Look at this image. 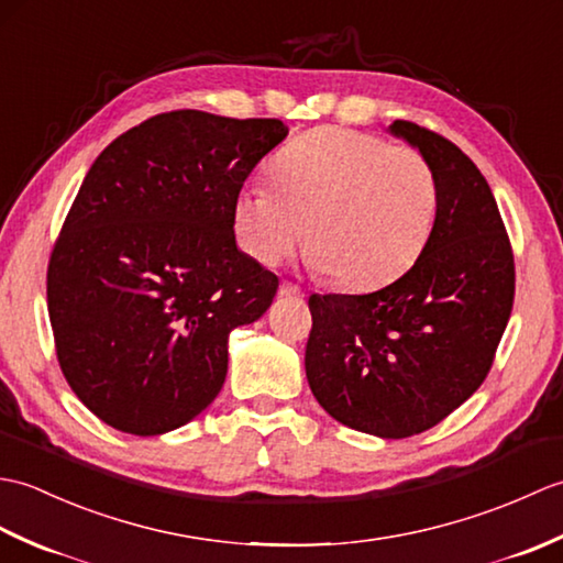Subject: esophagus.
<instances>
[{
    "mask_svg": "<svg viewBox=\"0 0 563 563\" xmlns=\"http://www.w3.org/2000/svg\"><path fill=\"white\" fill-rule=\"evenodd\" d=\"M280 297H305V290L297 288L292 283H283L280 285Z\"/></svg>",
    "mask_w": 563,
    "mask_h": 563,
    "instance_id": "obj_1",
    "label": "esophagus"
}]
</instances>
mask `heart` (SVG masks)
Listing matches in <instances>:
<instances>
[{"label": "heart", "instance_id": "heart-1", "mask_svg": "<svg viewBox=\"0 0 563 563\" xmlns=\"http://www.w3.org/2000/svg\"><path fill=\"white\" fill-rule=\"evenodd\" d=\"M268 176L273 194L249 186L232 208L236 242L261 266H280L307 234L317 271L369 290L409 271L433 234L438 178L416 150L319 128L275 154Z\"/></svg>", "mask_w": 563, "mask_h": 563}]
</instances>
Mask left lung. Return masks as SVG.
Returning <instances> with one entry per match:
<instances>
[{
    "label": "left lung",
    "instance_id": "8db88e82",
    "mask_svg": "<svg viewBox=\"0 0 563 563\" xmlns=\"http://www.w3.org/2000/svg\"><path fill=\"white\" fill-rule=\"evenodd\" d=\"M389 133L433 166L438 214L421 256L369 295H312L309 389L339 423L385 440L433 428L482 387L516 295L496 198L466 154L430 130Z\"/></svg>",
    "mask_w": 563,
    "mask_h": 563
}]
</instances>
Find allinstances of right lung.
<instances>
[{"instance_id": "1", "label": "right lung", "mask_w": 563, "mask_h": 563, "mask_svg": "<svg viewBox=\"0 0 563 563\" xmlns=\"http://www.w3.org/2000/svg\"><path fill=\"white\" fill-rule=\"evenodd\" d=\"M285 137L275 118L172 111L115 137L84 176L47 266V312L71 391L103 423L162 435L220 394L232 329L278 290L236 246L232 208Z\"/></svg>"}]
</instances>
